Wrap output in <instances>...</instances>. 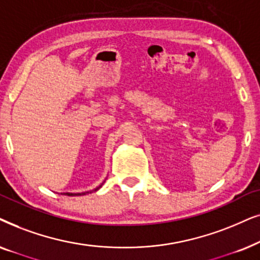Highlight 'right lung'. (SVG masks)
<instances>
[{"mask_svg": "<svg viewBox=\"0 0 260 260\" xmlns=\"http://www.w3.org/2000/svg\"><path fill=\"white\" fill-rule=\"evenodd\" d=\"M100 188H101V185H100L99 188H96L95 191H96V190H99ZM88 192H89V191H88ZM85 193H86V192H82V193H70V192H67V193H65V195H68V196H75V195H85Z\"/></svg>", "mask_w": 260, "mask_h": 260, "instance_id": "right-lung-1", "label": "right lung"}]
</instances>
